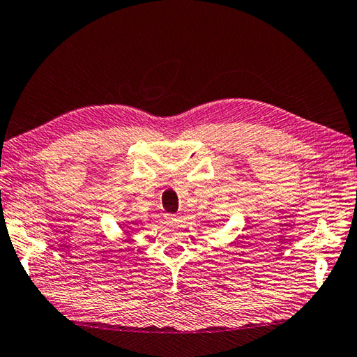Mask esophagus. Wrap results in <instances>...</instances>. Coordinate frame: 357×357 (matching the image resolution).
<instances>
[{"label": "esophagus", "mask_w": 357, "mask_h": 357, "mask_svg": "<svg viewBox=\"0 0 357 357\" xmlns=\"http://www.w3.org/2000/svg\"><path fill=\"white\" fill-rule=\"evenodd\" d=\"M166 220L169 222H175V221H178V216L177 215H166Z\"/></svg>", "instance_id": "obj_1"}]
</instances>
